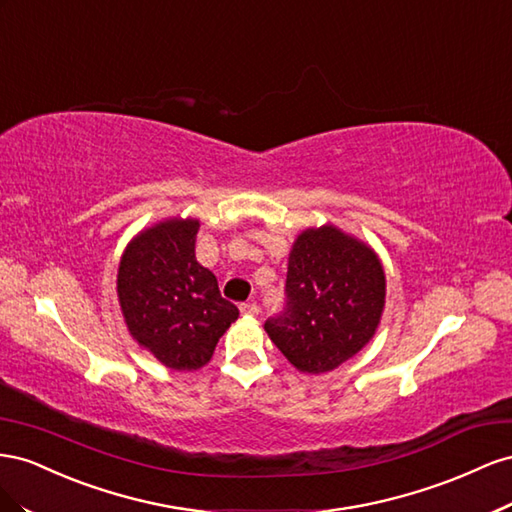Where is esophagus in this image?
I'll return each mask as SVG.
<instances>
[{
  "mask_svg": "<svg viewBox=\"0 0 512 512\" xmlns=\"http://www.w3.org/2000/svg\"><path fill=\"white\" fill-rule=\"evenodd\" d=\"M240 311H242V315H257L259 306L255 302H244V304H240Z\"/></svg>",
  "mask_w": 512,
  "mask_h": 512,
  "instance_id": "1",
  "label": "esophagus"
}]
</instances>
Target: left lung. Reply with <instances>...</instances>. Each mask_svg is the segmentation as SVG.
Returning <instances> with one entry per match:
<instances>
[{"mask_svg":"<svg viewBox=\"0 0 512 512\" xmlns=\"http://www.w3.org/2000/svg\"><path fill=\"white\" fill-rule=\"evenodd\" d=\"M287 309L266 332L300 373H328L354 358L377 332L386 274L373 248L334 225L309 227L291 244Z\"/></svg>","mask_w":512,"mask_h":512,"instance_id":"obj_1","label":"left lung"}]
</instances>
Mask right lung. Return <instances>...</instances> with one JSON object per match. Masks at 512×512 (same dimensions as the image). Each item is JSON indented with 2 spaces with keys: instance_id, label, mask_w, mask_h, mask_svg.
I'll return each mask as SVG.
<instances>
[{
  "instance_id": "right-lung-1",
  "label": "right lung",
  "mask_w": 512,
  "mask_h": 512,
  "mask_svg": "<svg viewBox=\"0 0 512 512\" xmlns=\"http://www.w3.org/2000/svg\"><path fill=\"white\" fill-rule=\"evenodd\" d=\"M199 218H165L124 248L118 300L135 343L171 371L208 364L218 339L238 319L216 276L195 257Z\"/></svg>"
}]
</instances>
